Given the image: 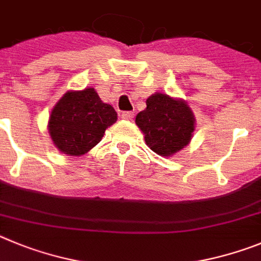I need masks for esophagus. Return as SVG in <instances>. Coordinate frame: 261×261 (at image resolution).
Here are the masks:
<instances>
[{"label":"esophagus","mask_w":261,"mask_h":261,"mask_svg":"<svg viewBox=\"0 0 261 261\" xmlns=\"http://www.w3.org/2000/svg\"><path fill=\"white\" fill-rule=\"evenodd\" d=\"M121 118L126 119V121H130V119L134 118V113L133 112H123V113L121 114Z\"/></svg>","instance_id":"1"}]
</instances>
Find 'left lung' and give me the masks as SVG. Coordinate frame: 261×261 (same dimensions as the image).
I'll list each match as a JSON object with an SVG mask.
<instances>
[{
	"label": "left lung",
	"mask_w": 261,
	"mask_h": 261,
	"mask_svg": "<svg viewBox=\"0 0 261 261\" xmlns=\"http://www.w3.org/2000/svg\"><path fill=\"white\" fill-rule=\"evenodd\" d=\"M145 104L147 108L138 113L135 123L152 151L169 157L189 144L195 131V117L186 101L157 92Z\"/></svg>",
	"instance_id": "obj_1"
}]
</instances>
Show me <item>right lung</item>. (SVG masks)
<instances>
[{
	"instance_id": "1",
	"label": "right lung",
	"mask_w": 261,
	"mask_h": 261,
	"mask_svg": "<svg viewBox=\"0 0 261 261\" xmlns=\"http://www.w3.org/2000/svg\"><path fill=\"white\" fill-rule=\"evenodd\" d=\"M117 121V112L98 97L95 88L69 91L49 116L48 130L58 151L82 156L101 142L105 130Z\"/></svg>"
}]
</instances>
